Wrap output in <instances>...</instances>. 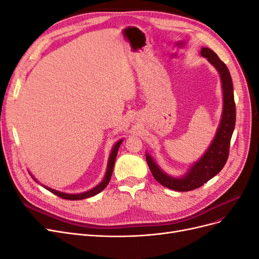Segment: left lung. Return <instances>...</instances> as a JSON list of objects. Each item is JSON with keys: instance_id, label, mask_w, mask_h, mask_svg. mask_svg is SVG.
I'll list each match as a JSON object with an SVG mask.
<instances>
[{"instance_id": "obj_1", "label": "left lung", "mask_w": 259, "mask_h": 259, "mask_svg": "<svg viewBox=\"0 0 259 259\" xmlns=\"http://www.w3.org/2000/svg\"><path fill=\"white\" fill-rule=\"evenodd\" d=\"M201 56L207 58L221 75L224 106L222 120L216 135L205 153L193 163L188 173L182 177H171L158 166L153 159L146 153L148 166L156 182L175 191H190L207 183L223 169L228 160L230 140L236 125V104L233 97V84L228 68L217 55L207 48L201 50Z\"/></svg>"}]
</instances>
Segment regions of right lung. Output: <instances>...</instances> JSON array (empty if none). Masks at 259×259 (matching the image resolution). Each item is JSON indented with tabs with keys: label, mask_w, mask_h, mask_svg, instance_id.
Listing matches in <instances>:
<instances>
[{
	"label": "right lung",
	"mask_w": 259,
	"mask_h": 259,
	"mask_svg": "<svg viewBox=\"0 0 259 259\" xmlns=\"http://www.w3.org/2000/svg\"><path fill=\"white\" fill-rule=\"evenodd\" d=\"M123 142V139H120L119 142H117L113 148H112V151L110 153V156H109V161H108V166H107V170H106V175H105V178L103 182H101L99 185H97L96 187H94L93 189L89 190V191H85V192H82V193H76V194H70V193H65V192H60V191H57V190H54L52 189V188L50 187H46V186H43L45 189H48L49 191H51L52 193L56 194L57 197L59 198H62V199H66V200H72V201H75V200H83V199H88V198H91V197H94V195H96L97 193H99L100 191H103L105 188L108 186L109 182H110V178H111V175H112V171H113V166H114V162H115V159H116V154H117V150H119V148L121 146ZM32 178L35 180L36 183H38L37 180L32 176Z\"/></svg>",
	"instance_id": "1"
}]
</instances>
